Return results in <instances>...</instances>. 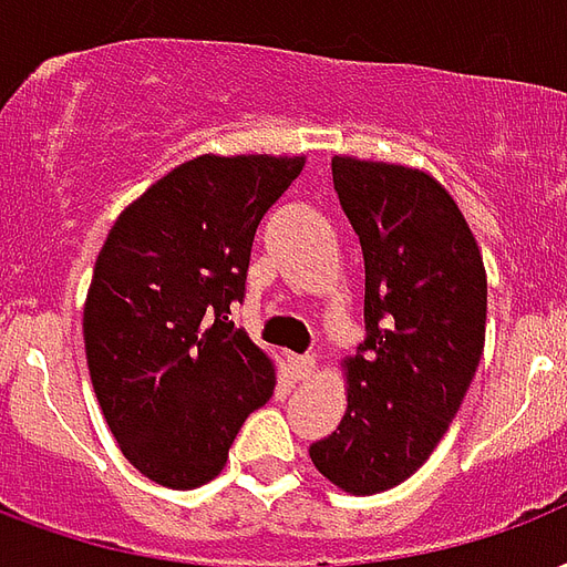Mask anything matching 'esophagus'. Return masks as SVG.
I'll use <instances>...</instances> for the list:
<instances>
[{
    "instance_id": "esophagus-1",
    "label": "esophagus",
    "mask_w": 567,
    "mask_h": 567,
    "mask_svg": "<svg viewBox=\"0 0 567 567\" xmlns=\"http://www.w3.org/2000/svg\"><path fill=\"white\" fill-rule=\"evenodd\" d=\"M288 367H291L295 381H309L316 375V358H309V354H291Z\"/></svg>"
}]
</instances>
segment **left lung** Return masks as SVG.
Here are the masks:
<instances>
[{
    "instance_id": "8db88e82",
    "label": "left lung",
    "mask_w": 567,
    "mask_h": 567,
    "mask_svg": "<svg viewBox=\"0 0 567 567\" xmlns=\"http://www.w3.org/2000/svg\"><path fill=\"white\" fill-rule=\"evenodd\" d=\"M333 186L363 249L369 337L342 360V423L309 456L333 486L372 496L412 477L460 412L484 351L486 270L433 174L333 155Z\"/></svg>"
}]
</instances>
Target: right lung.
Here are the masks:
<instances>
[{"instance_id": "add662e5", "label": "right lung", "mask_w": 567, "mask_h": 567, "mask_svg": "<svg viewBox=\"0 0 567 567\" xmlns=\"http://www.w3.org/2000/svg\"><path fill=\"white\" fill-rule=\"evenodd\" d=\"M306 155L204 153L116 216L83 303L92 388L128 463L171 489L213 481L276 363L228 321L264 213Z\"/></svg>"}]
</instances>
